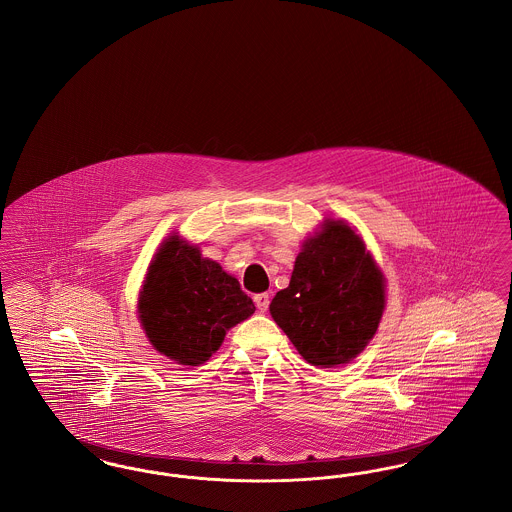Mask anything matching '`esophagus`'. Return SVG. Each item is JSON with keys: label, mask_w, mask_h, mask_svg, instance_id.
Masks as SVG:
<instances>
[{"label": "esophagus", "mask_w": 512, "mask_h": 512, "mask_svg": "<svg viewBox=\"0 0 512 512\" xmlns=\"http://www.w3.org/2000/svg\"><path fill=\"white\" fill-rule=\"evenodd\" d=\"M253 299H255L257 309H259L261 313H265L268 309V303H270V295H268V293H257Z\"/></svg>", "instance_id": "34e87169"}]
</instances>
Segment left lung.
<instances>
[{
	"mask_svg": "<svg viewBox=\"0 0 512 512\" xmlns=\"http://www.w3.org/2000/svg\"><path fill=\"white\" fill-rule=\"evenodd\" d=\"M384 305V278L363 240L330 220L303 245L290 286L274 295L270 315L307 363L330 368L365 349Z\"/></svg>",
	"mask_w": 512,
	"mask_h": 512,
	"instance_id": "left-lung-1",
	"label": "left lung"
}]
</instances>
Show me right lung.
Wrapping results in <instances>:
<instances>
[{
    "label": "right lung",
    "instance_id": "add662e5",
    "mask_svg": "<svg viewBox=\"0 0 512 512\" xmlns=\"http://www.w3.org/2000/svg\"><path fill=\"white\" fill-rule=\"evenodd\" d=\"M138 311L159 353L197 366L219 349L226 330L255 313V305L219 263L172 236L147 270Z\"/></svg>",
    "mask_w": 512,
    "mask_h": 512
}]
</instances>
